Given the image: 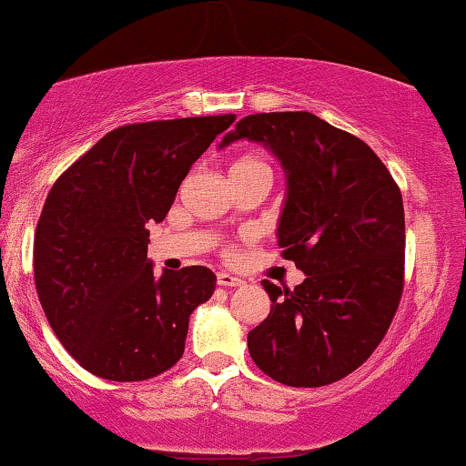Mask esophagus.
Listing matches in <instances>:
<instances>
[{"label":"esophagus","instance_id":"34e87169","mask_svg":"<svg viewBox=\"0 0 466 466\" xmlns=\"http://www.w3.org/2000/svg\"><path fill=\"white\" fill-rule=\"evenodd\" d=\"M217 284L223 288H234V286H243V279L234 277L232 273H219L217 275Z\"/></svg>","mask_w":466,"mask_h":466}]
</instances>
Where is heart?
<instances>
[{
	"label": "heart",
	"mask_w": 466,
	"mask_h": 466,
	"mask_svg": "<svg viewBox=\"0 0 466 466\" xmlns=\"http://www.w3.org/2000/svg\"><path fill=\"white\" fill-rule=\"evenodd\" d=\"M243 165H264L260 158H256V157H245V158H240V161H237L232 165V167H243Z\"/></svg>",
	"instance_id": "b5f03b06"
}]
</instances>
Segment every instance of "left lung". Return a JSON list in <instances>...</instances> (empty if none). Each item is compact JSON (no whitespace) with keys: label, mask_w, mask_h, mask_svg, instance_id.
<instances>
[{"label":"left lung","mask_w":466,"mask_h":466,"mask_svg":"<svg viewBox=\"0 0 466 466\" xmlns=\"http://www.w3.org/2000/svg\"><path fill=\"white\" fill-rule=\"evenodd\" d=\"M262 141L286 169L281 256L305 273L294 290L262 281L270 314L247 335L264 374L320 387L368 361L404 288V206L365 141L309 111L253 114L221 139Z\"/></svg>","instance_id":"obj_1"}]
</instances>
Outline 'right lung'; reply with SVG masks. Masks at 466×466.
Listing matches in <instances>:
<instances>
[{
  "label": "right lung",
  "instance_id": "add662e5",
  "mask_svg": "<svg viewBox=\"0 0 466 466\" xmlns=\"http://www.w3.org/2000/svg\"><path fill=\"white\" fill-rule=\"evenodd\" d=\"M234 114L117 127L51 187L34 237V279L46 320L75 361L107 380H146L185 352L189 316L215 292L206 267L148 260L180 182Z\"/></svg>",
  "mask_w": 466,
  "mask_h": 466
}]
</instances>
